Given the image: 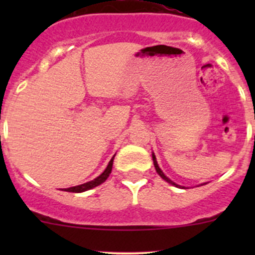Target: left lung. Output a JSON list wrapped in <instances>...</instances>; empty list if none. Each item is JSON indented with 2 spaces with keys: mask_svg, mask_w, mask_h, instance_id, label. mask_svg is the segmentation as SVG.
I'll use <instances>...</instances> for the list:
<instances>
[{
  "mask_svg": "<svg viewBox=\"0 0 255 255\" xmlns=\"http://www.w3.org/2000/svg\"><path fill=\"white\" fill-rule=\"evenodd\" d=\"M151 155H153V163H154V166H155V170H156V173H158L159 175H160L161 179H164V180H165L166 182H169V184L174 185V186H176V187H181V186H180V185H177V184H175V182H174V181H171V180L169 179L168 176H165V174H164L163 171H161V169L159 168L158 163H156V158H155V155H154V153L151 154Z\"/></svg>",
  "mask_w": 255,
  "mask_h": 255,
  "instance_id": "8db88e82",
  "label": "left lung"
}]
</instances>
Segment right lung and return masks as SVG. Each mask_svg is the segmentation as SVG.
I'll return each instance as SVG.
<instances>
[{"instance_id":"right-lung-1","label":"right lung","mask_w":255,"mask_h":255,"mask_svg":"<svg viewBox=\"0 0 255 255\" xmlns=\"http://www.w3.org/2000/svg\"><path fill=\"white\" fill-rule=\"evenodd\" d=\"M113 159H115V155L112 156V159L110 160L109 165H107V168L105 169L104 173H102L100 176H97L96 179L91 180V181H89V182H85V184L78 185V186L69 187V189H65V191H68V192H84V191H87V190H90V189H94V187L99 186V185H101L102 182L106 181V179L110 176V174H111L112 165H113Z\"/></svg>"}]
</instances>
